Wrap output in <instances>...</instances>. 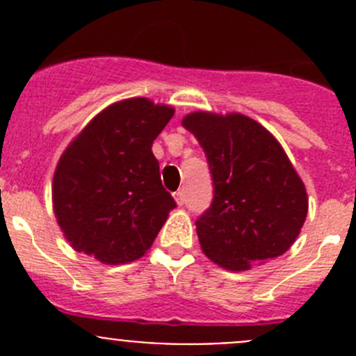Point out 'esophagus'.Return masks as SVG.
<instances>
[{
	"label": "esophagus",
	"mask_w": 356,
	"mask_h": 356,
	"mask_svg": "<svg viewBox=\"0 0 356 356\" xmlns=\"http://www.w3.org/2000/svg\"><path fill=\"white\" fill-rule=\"evenodd\" d=\"M174 198H175V203L179 204V207H182V204H184V191H177V193H174Z\"/></svg>",
	"instance_id": "esophagus-1"
}]
</instances>
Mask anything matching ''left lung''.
<instances>
[{
  "instance_id": "obj_1",
  "label": "left lung",
  "mask_w": 356,
  "mask_h": 356,
  "mask_svg": "<svg viewBox=\"0 0 356 356\" xmlns=\"http://www.w3.org/2000/svg\"><path fill=\"white\" fill-rule=\"evenodd\" d=\"M182 125L213 179L211 207L196 220L201 251L232 272L284 254L305 224L308 195L281 143L243 113L193 111Z\"/></svg>"
}]
</instances>
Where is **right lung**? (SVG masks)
I'll list each match as a JSON object with an SVG mask.
<instances>
[{"label": "right lung", "instance_id": "1", "mask_svg": "<svg viewBox=\"0 0 356 356\" xmlns=\"http://www.w3.org/2000/svg\"><path fill=\"white\" fill-rule=\"evenodd\" d=\"M174 106L129 98L99 111L70 141L53 175V211L75 251L105 265L145 257L175 201L152 146Z\"/></svg>", "mask_w": 356, "mask_h": 356}]
</instances>
